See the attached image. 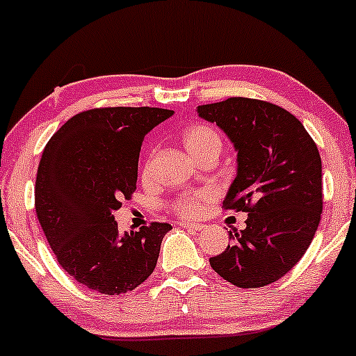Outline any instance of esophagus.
I'll return each mask as SVG.
<instances>
[{"instance_id":"obj_1","label":"esophagus","mask_w":356,"mask_h":356,"mask_svg":"<svg viewBox=\"0 0 356 356\" xmlns=\"http://www.w3.org/2000/svg\"><path fill=\"white\" fill-rule=\"evenodd\" d=\"M179 225L185 229H195V231H200V229H204V224H197V222H186V220H183V222H179Z\"/></svg>"}]
</instances>
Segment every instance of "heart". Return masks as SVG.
Wrapping results in <instances>:
<instances>
[{
	"label": "heart",
	"mask_w": 356,
	"mask_h": 356,
	"mask_svg": "<svg viewBox=\"0 0 356 356\" xmlns=\"http://www.w3.org/2000/svg\"><path fill=\"white\" fill-rule=\"evenodd\" d=\"M181 143L183 147L195 159L202 158V156L207 154L209 151H213V149H219L220 151V146H222L219 134L213 131L212 127L200 124L190 125L188 129H185V132L181 136ZM147 168L149 166L146 164L144 166V173H147ZM204 198H207L205 193H186L175 204V209L181 216H197L200 212V205Z\"/></svg>",
	"instance_id": "1"
}]
</instances>
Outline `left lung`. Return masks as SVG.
<instances>
[{
    "label": "left lung",
    "mask_w": 356,
    "mask_h": 356,
    "mask_svg": "<svg viewBox=\"0 0 356 356\" xmlns=\"http://www.w3.org/2000/svg\"><path fill=\"white\" fill-rule=\"evenodd\" d=\"M238 152L236 178L224 207L248 212L246 227L229 232L231 244L210 266L239 289L273 284L304 256L323 212V164L299 118L251 98L197 106Z\"/></svg>",
    "instance_id": "left-lung-1"
}]
</instances>
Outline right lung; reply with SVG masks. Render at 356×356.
Returning <instances> with one entry per match:
<instances>
[{
  "label": "right lung",
  "instance_id": "1",
  "mask_svg": "<svg viewBox=\"0 0 356 356\" xmlns=\"http://www.w3.org/2000/svg\"><path fill=\"white\" fill-rule=\"evenodd\" d=\"M151 106L78 113L42 152L35 210L57 261L81 285L118 296L147 280L170 224L120 232L113 212L136 190L140 144L173 115Z\"/></svg>",
  "mask_w": 356,
  "mask_h": 356
}]
</instances>
